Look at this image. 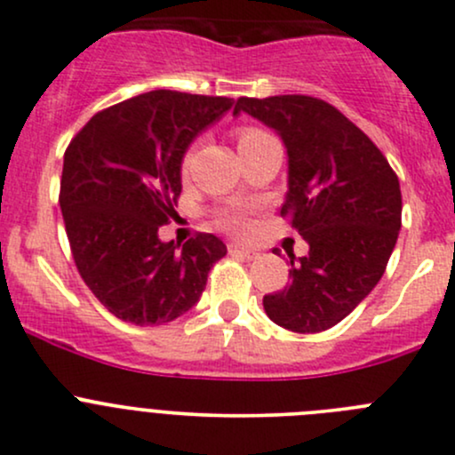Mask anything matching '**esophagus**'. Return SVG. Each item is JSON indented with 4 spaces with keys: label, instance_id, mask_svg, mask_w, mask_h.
<instances>
[{
    "label": "esophagus",
    "instance_id": "1",
    "mask_svg": "<svg viewBox=\"0 0 455 455\" xmlns=\"http://www.w3.org/2000/svg\"><path fill=\"white\" fill-rule=\"evenodd\" d=\"M228 252H231V255H242V257H248V259H252V257H257V251H255V248L240 246V243H228Z\"/></svg>",
    "mask_w": 455,
    "mask_h": 455
}]
</instances>
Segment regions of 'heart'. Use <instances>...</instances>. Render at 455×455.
I'll list each match as a JSON object with an SVG mask.
<instances>
[{
  "mask_svg": "<svg viewBox=\"0 0 455 455\" xmlns=\"http://www.w3.org/2000/svg\"><path fill=\"white\" fill-rule=\"evenodd\" d=\"M259 135V131H242L240 132V143L251 140V137ZM189 165V156L185 159V170ZM218 224L227 231L235 233V235H242V233L248 231V215L242 212V209H228V212H222L218 218Z\"/></svg>",
  "mask_w": 455,
  "mask_h": 455,
  "instance_id": "1",
  "label": "heart"
}]
</instances>
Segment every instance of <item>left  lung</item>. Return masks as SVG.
Masks as SVG:
<instances>
[{"instance_id": "1", "label": "left lung", "mask_w": 455, "mask_h": 455, "mask_svg": "<svg viewBox=\"0 0 455 455\" xmlns=\"http://www.w3.org/2000/svg\"><path fill=\"white\" fill-rule=\"evenodd\" d=\"M288 150L281 215L309 243L290 285L264 296L267 318L318 333L347 318L379 283L401 231L399 179L375 146L336 107L312 95L240 98Z\"/></svg>"}]
</instances>
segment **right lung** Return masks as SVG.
Returning a JSON list of instances; mask_svg holds the SVG:
<instances>
[{
    "label": "right lung",
    "instance_id": "obj_1",
    "mask_svg": "<svg viewBox=\"0 0 455 455\" xmlns=\"http://www.w3.org/2000/svg\"><path fill=\"white\" fill-rule=\"evenodd\" d=\"M231 98L150 91L95 113L65 150L60 212L76 267L126 323H172L198 303L227 246L212 233L161 242L174 218L189 143Z\"/></svg>",
    "mask_w": 455,
    "mask_h": 455
}]
</instances>
